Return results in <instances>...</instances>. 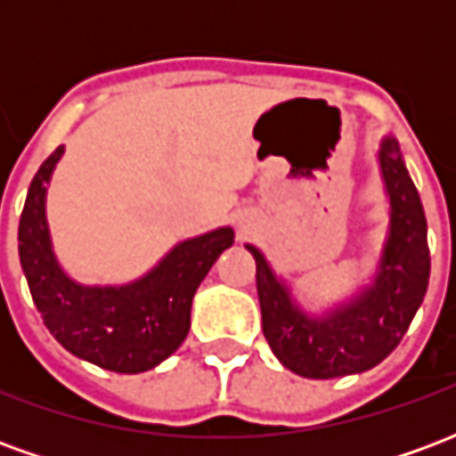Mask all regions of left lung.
Masks as SVG:
<instances>
[{"label": "left lung", "mask_w": 456, "mask_h": 456, "mask_svg": "<svg viewBox=\"0 0 456 456\" xmlns=\"http://www.w3.org/2000/svg\"><path fill=\"white\" fill-rule=\"evenodd\" d=\"M379 160L391 198V229L379 276L354 303L320 320L307 317L293 305L261 251L247 247L256 258L264 337L281 363L297 376L337 379L373 369L401 344L425 297L430 248L420 195L395 141H383Z\"/></svg>", "instance_id": "left-lung-1"}]
</instances>
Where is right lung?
Instances as JSON below:
<instances>
[{
	"label": "right lung",
	"instance_id": "add662e5",
	"mask_svg": "<svg viewBox=\"0 0 456 456\" xmlns=\"http://www.w3.org/2000/svg\"><path fill=\"white\" fill-rule=\"evenodd\" d=\"M63 146L31 180L19 219V258L44 325L65 349L117 373H141L168 359L190 330L192 296L212 264L232 247L229 227L183 241L136 283L85 288L65 276L45 224V185Z\"/></svg>",
	"mask_w": 456,
	"mask_h": 456
}]
</instances>
